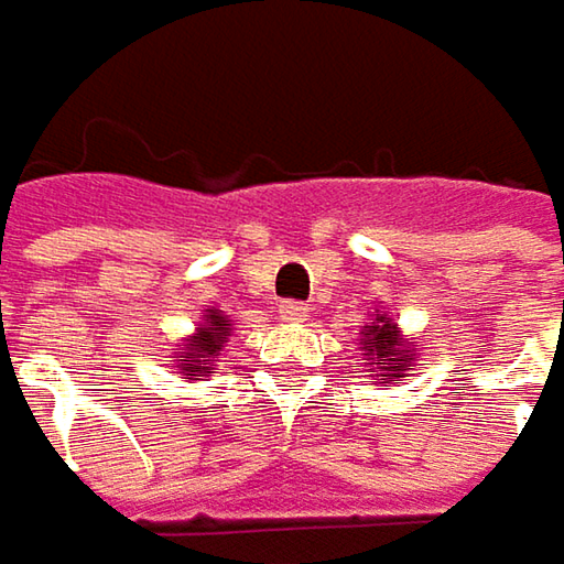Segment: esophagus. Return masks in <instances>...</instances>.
Instances as JSON below:
<instances>
[{
  "mask_svg": "<svg viewBox=\"0 0 564 564\" xmlns=\"http://www.w3.org/2000/svg\"><path fill=\"white\" fill-rule=\"evenodd\" d=\"M279 317L282 321H289V324H302V321H307V304L304 302H279Z\"/></svg>",
  "mask_w": 564,
  "mask_h": 564,
  "instance_id": "1",
  "label": "esophagus"
}]
</instances>
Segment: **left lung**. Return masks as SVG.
Here are the masks:
<instances>
[{
    "instance_id": "1",
    "label": "left lung",
    "mask_w": 564,
    "mask_h": 564,
    "mask_svg": "<svg viewBox=\"0 0 564 564\" xmlns=\"http://www.w3.org/2000/svg\"><path fill=\"white\" fill-rule=\"evenodd\" d=\"M362 356H366V366L376 369V376H382V382H401L408 376V369L414 366L417 352H414V343L404 340V334L398 330V324H391L388 314L372 317V324L362 330Z\"/></svg>"
}]
</instances>
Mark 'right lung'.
<instances>
[{"label":"right lung","instance_id":"right-lung-1","mask_svg":"<svg viewBox=\"0 0 564 564\" xmlns=\"http://www.w3.org/2000/svg\"><path fill=\"white\" fill-rule=\"evenodd\" d=\"M230 337V321L227 314L208 307V314H202V324L195 327V334L182 343V352L173 356L176 369L182 376H208V369L218 362L224 343Z\"/></svg>","mask_w":564,"mask_h":564}]
</instances>
